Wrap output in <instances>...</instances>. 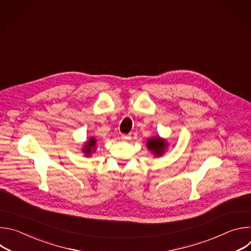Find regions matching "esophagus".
<instances>
[{
	"label": "esophagus",
	"instance_id": "1",
	"mask_svg": "<svg viewBox=\"0 0 251 251\" xmlns=\"http://www.w3.org/2000/svg\"><path fill=\"white\" fill-rule=\"evenodd\" d=\"M121 139H122V140H130V139H131V135H125V134H123V135H121Z\"/></svg>",
	"mask_w": 251,
	"mask_h": 251
}]
</instances>
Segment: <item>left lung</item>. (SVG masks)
Instances as JSON below:
<instances>
[{
  "instance_id": "left-lung-1",
  "label": "left lung",
  "mask_w": 251,
  "mask_h": 251,
  "mask_svg": "<svg viewBox=\"0 0 251 251\" xmlns=\"http://www.w3.org/2000/svg\"><path fill=\"white\" fill-rule=\"evenodd\" d=\"M168 147V143L165 139L160 138L159 136L150 138L147 141V148L152 152L154 157L162 156Z\"/></svg>"
}]
</instances>
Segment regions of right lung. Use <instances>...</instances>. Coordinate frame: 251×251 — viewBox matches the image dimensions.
Segmentation results:
<instances>
[{
  "instance_id": "1",
  "label": "right lung",
  "mask_w": 251,
  "mask_h": 251,
  "mask_svg": "<svg viewBox=\"0 0 251 251\" xmlns=\"http://www.w3.org/2000/svg\"><path fill=\"white\" fill-rule=\"evenodd\" d=\"M95 145H96V139L95 138H90L87 142H86V144L84 145V147H83V153L87 156V157H89L90 156V154L92 153V151H94V148H95Z\"/></svg>"
}]
</instances>
